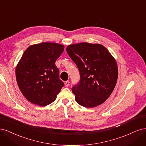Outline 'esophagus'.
Segmentation results:
<instances>
[{
	"label": "esophagus",
	"instance_id": "obj_1",
	"mask_svg": "<svg viewBox=\"0 0 146 146\" xmlns=\"http://www.w3.org/2000/svg\"><path fill=\"white\" fill-rule=\"evenodd\" d=\"M65 87H68L69 86H70V82L69 81H65Z\"/></svg>",
	"mask_w": 146,
	"mask_h": 146
}]
</instances>
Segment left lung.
Returning <instances> with one entry per match:
<instances>
[{"label":"left lung","mask_w":146,"mask_h":146,"mask_svg":"<svg viewBox=\"0 0 146 146\" xmlns=\"http://www.w3.org/2000/svg\"><path fill=\"white\" fill-rule=\"evenodd\" d=\"M66 50L80 74L79 82L72 89L76 101L87 108L102 104L110 96L117 82L118 70L114 58L98 44H72Z\"/></svg>","instance_id":"obj_1"}]
</instances>
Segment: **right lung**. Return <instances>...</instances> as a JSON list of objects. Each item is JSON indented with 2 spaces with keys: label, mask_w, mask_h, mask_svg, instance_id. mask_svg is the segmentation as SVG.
Instances as JSON below:
<instances>
[{
  "label": "right lung",
  "mask_w": 146,
  "mask_h": 146,
  "mask_svg": "<svg viewBox=\"0 0 146 146\" xmlns=\"http://www.w3.org/2000/svg\"><path fill=\"white\" fill-rule=\"evenodd\" d=\"M64 50L62 45L43 42L30 46L23 53L16 68V80L23 95L33 104H51L64 86L55 65Z\"/></svg>",
  "instance_id": "right-lung-1"
}]
</instances>
